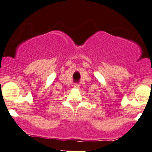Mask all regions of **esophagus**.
<instances>
[{
    "label": "esophagus",
    "mask_w": 152,
    "mask_h": 152,
    "mask_svg": "<svg viewBox=\"0 0 152 152\" xmlns=\"http://www.w3.org/2000/svg\"><path fill=\"white\" fill-rule=\"evenodd\" d=\"M74 87L76 88H80V84H74Z\"/></svg>",
    "instance_id": "34e87169"
}]
</instances>
